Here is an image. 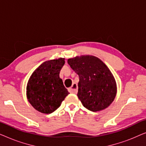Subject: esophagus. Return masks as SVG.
Segmentation results:
<instances>
[{
  "mask_svg": "<svg viewBox=\"0 0 146 146\" xmlns=\"http://www.w3.org/2000/svg\"><path fill=\"white\" fill-rule=\"evenodd\" d=\"M69 91L71 93L76 94L78 92V85L77 84L73 83V84L72 86L69 88Z\"/></svg>",
  "mask_w": 146,
  "mask_h": 146,
  "instance_id": "34e87169",
  "label": "esophagus"
}]
</instances>
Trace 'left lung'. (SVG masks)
<instances>
[{"label":"left lung","instance_id":"obj_1","mask_svg":"<svg viewBox=\"0 0 146 146\" xmlns=\"http://www.w3.org/2000/svg\"><path fill=\"white\" fill-rule=\"evenodd\" d=\"M68 63L79 76L78 97L89 110H103L114 100L117 85L112 73L98 58L82 55L68 59Z\"/></svg>","mask_w":146,"mask_h":146}]
</instances>
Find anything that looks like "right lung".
I'll list each match as a JSON object with an SVG mask.
<instances>
[{
  "mask_svg": "<svg viewBox=\"0 0 146 146\" xmlns=\"http://www.w3.org/2000/svg\"><path fill=\"white\" fill-rule=\"evenodd\" d=\"M64 64L62 58L46 61L30 77L27 97L32 106L40 112L52 113L69 94L59 76Z\"/></svg>",
  "mask_w": 146,
  "mask_h": 146,
  "instance_id": "obj_1",
  "label": "right lung"
}]
</instances>
